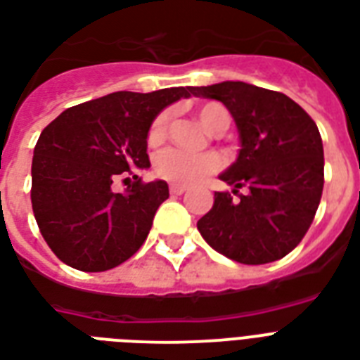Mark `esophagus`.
<instances>
[{"label": "esophagus", "mask_w": 360, "mask_h": 360, "mask_svg": "<svg viewBox=\"0 0 360 360\" xmlns=\"http://www.w3.org/2000/svg\"><path fill=\"white\" fill-rule=\"evenodd\" d=\"M186 189H188L186 186H178V184H171V186H169V191H171V195H182Z\"/></svg>", "instance_id": "esophagus-1"}]
</instances>
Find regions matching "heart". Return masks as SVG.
Returning <instances> with one entry per match:
<instances>
[{
	"instance_id": "b5f03b06",
	"label": "heart",
	"mask_w": 360,
	"mask_h": 360,
	"mask_svg": "<svg viewBox=\"0 0 360 360\" xmlns=\"http://www.w3.org/2000/svg\"><path fill=\"white\" fill-rule=\"evenodd\" d=\"M199 120L202 122L206 129L210 133H224L231 124L229 110L216 101L202 103L197 108ZM169 133V114L161 112L155 116V120L150 125L148 131V142L152 146L160 144ZM221 169V158L218 154H188L184 150L178 148H167L158 154L154 161L155 174L167 182L178 184V186H186V184H195L202 180V178L210 176L214 172Z\"/></svg>"
}]
</instances>
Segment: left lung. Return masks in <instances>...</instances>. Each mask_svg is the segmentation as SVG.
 Masks as SVG:
<instances>
[{
	"mask_svg": "<svg viewBox=\"0 0 360 360\" xmlns=\"http://www.w3.org/2000/svg\"><path fill=\"white\" fill-rule=\"evenodd\" d=\"M193 96L221 101L235 118L240 152L219 178L238 200L216 191L197 229L216 252L236 263L285 257L310 229L323 193V142L304 108L280 91L246 82L195 86Z\"/></svg>",
	"mask_w": 360,
	"mask_h": 360,
	"instance_id": "8db88e82",
	"label": "left lung"
}]
</instances>
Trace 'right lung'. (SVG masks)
Returning <instances> with one entry per match:
<instances>
[{
    "label": "right lung",
    "instance_id": "1",
    "mask_svg": "<svg viewBox=\"0 0 360 360\" xmlns=\"http://www.w3.org/2000/svg\"><path fill=\"white\" fill-rule=\"evenodd\" d=\"M191 94V86L114 91L67 108L44 127L33 150L32 206L60 261L103 272L139 252L169 197L167 182L144 184L136 176L150 167V125L163 108ZM120 174H131L134 182L116 194L112 182Z\"/></svg>",
    "mask_w": 360,
    "mask_h": 360
}]
</instances>
